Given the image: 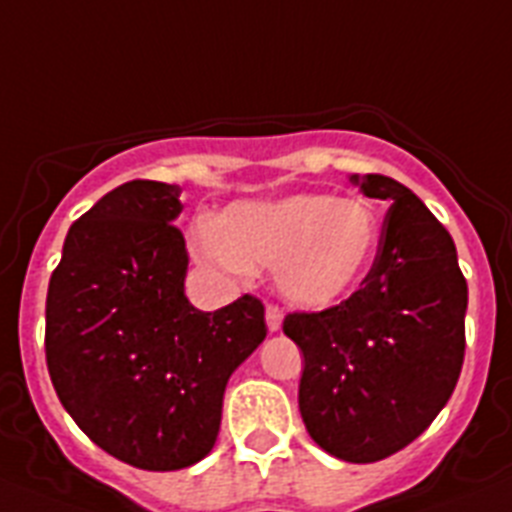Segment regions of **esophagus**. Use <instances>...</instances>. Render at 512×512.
Segmentation results:
<instances>
[{"instance_id": "obj_1", "label": "esophagus", "mask_w": 512, "mask_h": 512, "mask_svg": "<svg viewBox=\"0 0 512 512\" xmlns=\"http://www.w3.org/2000/svg\"><path fill=\"white\" fill-rule=\"evenodd\" d=\"M265 322H268V330L270 332H278L281 330V322H283V309L278 304H268L265 309Z\"/></svg>"}]
</instances>
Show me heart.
<instances>
[{
    "label": "heart",
    "instance_id": "obj_1",
    "mask_svg": "<svg viewBox=\"0 0 512 512\" xmlns=\"http://www.w3.org/2000/svg\"><path fill=\"white\" fill-rule=\"evenodd\" d=\"M193 247L198 260L226 270L273 265L286 299L327 306L348 296L368 273L379 247V221L358 198L299 193L226 208L213 229L195 234Z\"/></svg>",
    "mask_w": 512,
    "mask_h": 512
}]
</instances>
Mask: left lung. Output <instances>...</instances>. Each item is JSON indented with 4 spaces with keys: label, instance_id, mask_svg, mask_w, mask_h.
Returning <instances> with one entry per match:
<instances>
[{
    "label": "left lung",
    "instance_id": "8db88e82",
    "mask_svg": "<svg viewBox=\"0 0 512 512\" xmlns=\"http://www.w3.org/2000/svg\"><path fill=\"white\" fill-rule=\"evenodd\" d=\"M389 211L361 288L322 311H291L304 353L299 410L317 446L373 464L410 446L451 399L464 366L466 278L451 234L386 175H353Z\"/></svg>",
    "mask_w": 512,
    "mask_h": 512
}]
</instances>
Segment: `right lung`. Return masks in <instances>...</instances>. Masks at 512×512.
<instances>
[{
    "mask_svg": "<svg viewBox=\"0 0 512 512\" xmlns=\"http://www.w3.org/2000/svg\"><path fill=\"white\" fill-rule=\"evenodd\" d=\"M180 193L131 180L102 195L71 224L46 296V363L64 410L146 471L211 451L226 381L268 335L252 293L216 311L188 301Z\"/></svg>",
    "mask_w": 512,
    "mask_h": 512,
    "instance_id": "obj_1",
    "label": "right lung"
}]
</instances>
